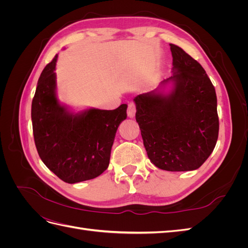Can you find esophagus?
I'll use <instances>...</instances> for the list:
<instances>
[{"mask_svg": "<svg viewBox=\"0 0 248 248\" xmlns=\"http://www.w3.org/2000/svg\"><path fill=\"white\" fill-rule=\"evenodd\" d=\"M136 111H137L136 104H134L133 102H129L128 108H127V115H128L129 118H133L134 115H136Z\"/></svg>", "mask_w": 248, "mask_h": 248, "instance_id": "1", "label": "esophagus"}]
</instances>
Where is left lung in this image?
<instances>
[{
    "label": "left lung",
    "mask_w": 248,
    "mask_h": 248,
    "mask_svg": "<svg viewBox=\"0 0 248 248\" xmlns=\"http://www.w3.org/2000/svg\"><path fill=\"white\" fill-rule=\"evenodd\" d=\"M174 76L154 91L134 97L149 159L158 169L186 171L199 169L218 139L215 88L202 65L175 44H170ZM169 82L172 91H161Z\"/></svg>",
    "instance_id": "left-lung-1"
}]
</instances>
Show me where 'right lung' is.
<instances>
[{"label":"right lung","mask_w":248,"mask_h":248,"mask_svg":"<svg viewBox=\"0 0 248 248\" xmlns=\"http://www.w3.org/2000/svg\"><path fill=\"white\" fill-rule=\"evenodd\" d=\"M58 55L43 69L32 101V124L37 151L43 163L66 183L101 175L109 164L119 125L127 104L112 110L89 108L69 111L56 95Z\"/></svg>","instance_id":"obj_1"}]
</instances>
